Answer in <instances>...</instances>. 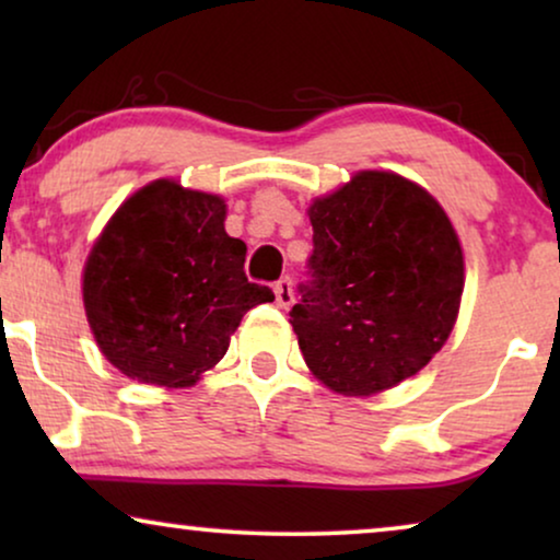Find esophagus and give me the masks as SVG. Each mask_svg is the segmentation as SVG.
<instances>
[{"label": "esophagus", "mask_w": 560, "mask_h": 560, "mask_svg": "<svg viewBox=\"0 0 560 560\" xmlns=\"http://www.w3.org/2000/svg\"><path fill=\"white\" fill-rule=\"evenodd\" d=\"M275 303H278L280 308H288V305L293 303V280H290L288 275L275 282Z\"/></svg>", "instance_id": "esophagus-1"}]
</instances>
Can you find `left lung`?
Listing matches in <instances>:
<instances>
[{
  "label": "left lung",
  "instance_id": "left-lung-1",
  "mask_svg": "<svg viewBox=\"0 0 560 560\" xmlns=\"http://www.w3.org/2000/svg\"><path fill=\"white\" fill-rule=\"evenodd\" d=\"M313 252L290 311L305 364L341 395L412 377L446 343L464 255L433 196L395 173L364 171L313 201Z\"/></svg>",
  "mask_w": 560,
  "mask_h": 560
}]
</instances>
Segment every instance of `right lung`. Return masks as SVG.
<instances>
[{
	"mask_svg": "<svg viewBox=\"0 0 560 560\" xmlns=\"http://www.w3.org/2000/svg\"><path fill=\"white\" fill-rule=\"evenodd\" d=\"M219 196L155 180L125 201L91 249L83 305L121 374L188 387L229 349L244 313L275 301L244 275L247 244L224 232Z\"/></svg>",
	"mask_w": 560,
	"mask_h": 560,
	"instance_id": "add662e5",
	"label": "right lung"
}]
</instances>
